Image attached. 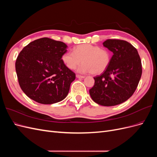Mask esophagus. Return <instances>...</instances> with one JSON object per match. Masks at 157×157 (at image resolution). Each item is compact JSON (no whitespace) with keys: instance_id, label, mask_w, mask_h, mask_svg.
I'll return each instance as SVG.
<instances>
[{"instance_id":"34e87169","label":"esophagus","mask_w":157,"mask_h":157,"mask_svg":"<svg viewBox=\"0 0 157 157\" xmlns=\"http://www.w3.org/2000/svg\"><path fill=\"white\" fill-rule=\"evenodd\" d=\"M76 77H77V78H83L85 77L84 76L80 75H76Z\"/></svg>"}]
</instances>
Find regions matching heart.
Returning <instances> with one entry per match:
<instances>
[{"label":"heart","mask_w":157,"mask_h":157,"mask_svg":"<svg viewBox=\"0 0 157 157\" xmlns=\"http://www.w3.org/2000/svg\"><path fill=\"white\" fill-rule=\"evenodd\" d=\"M61 59L66 67L75 69L82 62L78 69L80 72L98 75L104 72L111 63V54L109 50L98 45L82 44L75 46L73 52H66Z\"/></svg>","instance_id":"1"}]
</instances>
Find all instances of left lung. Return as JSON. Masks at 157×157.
<instances>
[{
  "label": "left lung",
  "instance_id": "8db88e82",
  "mask_svg": "<svg viewBox=\"0 0 157 157\" xmlns=\"http://www.w3.org/2000/svg\"><path fill=\"white\" fill-rule=\"evenodd\" d=\"M103 46L113 55L109 67L94 77L89 92L99 105L114 106L129 99L134 93L141 77V61L135 47L126 40L107 39Z\"/></svg>",
  "mask_w": 157,
  "mask_h": 157
}]
</instances>
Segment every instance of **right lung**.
I'll return each instance as SVG.
<instances>
[{
    "mask_svg": "<svg viewBox=\"0 0 157 157\" xmlns=\"http://www.w3.org/2000/svg\"><path fill=\"white\" fill-rule=\"evenodd\" d=\"M67 47L63 42L44 37L30 42L20 52L16 61L18 82L33 100L52 104L67 96L75 73L61 59Z\"/></svg>",
    "mask_w": 157,
    "mask_h": 157,
    "instance_id": "right-lung-1",
    "label": "right lung"
}]
</instances>
